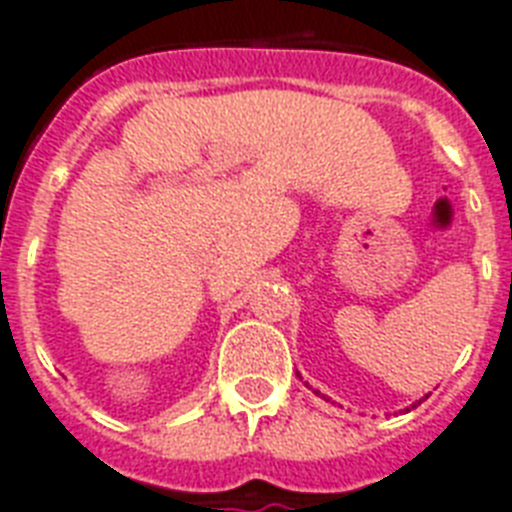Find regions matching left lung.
<instances>
[{
  "label": "left lung",
  "instance_id": "1",
  "mask_svg": "<svg viewBox=\"0 0 512 512\" xmlns=\"http://www.w3.org/2000/svg\"><path fill=\"white\" fill-rule=\"evenodd\" d=\"M316 393H319V390H316ZM417 404H420V401H417ZM417 404H412V409H414V406H417ZM406 412H409V409H406Z\"/></svg>",
  "mask_w": 512,
  "mask_h": 512
}]
</instances>
